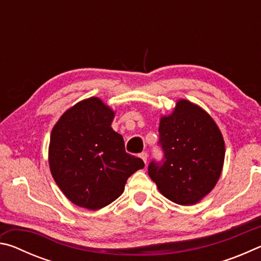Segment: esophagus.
Returning a JSON list of instances; mask_svg holds the SVG:
<instances>
[{
	"mask_svg": "<svg viewBox=\"0 0 261 261\" xmlns=\"http://www.w3.org/2000/svg\"><path fill=\"white\" fill-rule=\"evenodd\" d=\"M140 158L143 159V161H144L145 163H147V158H148V154H147L146 152H141V153H140Z\"/></svg>",
	"mask_w": 261,
	"mask_h": 261,
	"instance_id": "1",
	"label": "esophagus"
}]
</instances>
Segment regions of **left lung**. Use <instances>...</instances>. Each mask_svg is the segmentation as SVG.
Returning <instances> with one entry per match:
<instances>
[{
	"instance_id": "1",
	"label": "left lung",
	"mask_w": 261,
	"mask_h": 261,
	"mask_svg": "<svg viewBox=\"0 0 261 261\" xmlns=\"http://www.w3.org/2000/svg\"><path fill=\"white\" fill-rule=\"evenodd\" d=\"M159 135L163 159L149 163V177L173 202L197 204L222 171L226 149L218 125L199 106L179 100L173 113L161 117Z\"/></svg>"
}]
</instances>
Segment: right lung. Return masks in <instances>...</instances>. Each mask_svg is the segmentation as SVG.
I'll return each instance as SVG.
<instances>
[{
    "label": "right lung",
    "mask_w": 261,
    "mask_h": 261,
    "mask_svg": "<svg viewBox=\"0 0 261 261\" xmlns=\"http://www.w3.org/2000/svg\"><path fill=\"white\" fill-rule=\"evenodd\" d=\"M114 114L93 96L68 109L51 130L53 177L65 197L84 208L100 210L117 199L127 178L145 166L125 152L123 137L110 126Z\"/></svg>",
    "instance_id": "add662e5"
}]
</instances>
